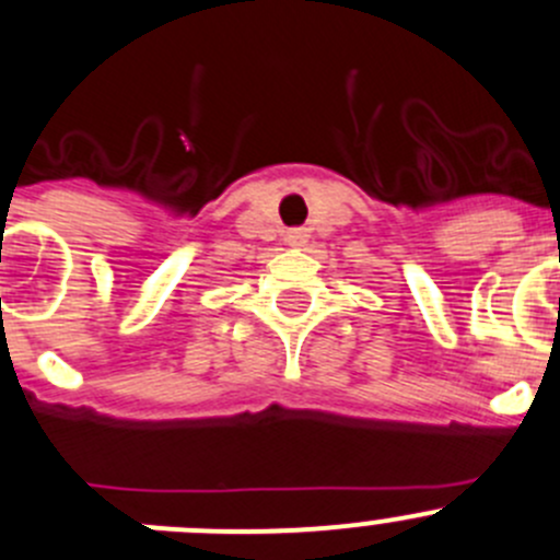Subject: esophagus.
<instances>
[{"label":"esophagus","instance_id":"obj_1","mask_svg":"<svg viewBox=\"0 0 560 560\" xmlns=\"http://www.w3.org/2000/svg\"><path fill=\"white\" fill-rule=\"evenodd\" d=\"M284 241H287V246H292V248L306 246V243H308V230H287Z\"/></svg>","mask_w":560,"mask_h":560}]
</instances>
